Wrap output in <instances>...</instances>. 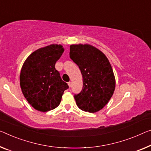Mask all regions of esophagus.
<instances>
[{
	"label": "esophagus",
	"mask_w": 151,
	"mask_h": 151,
	"mask_svg": "<svg viewBox=\"0 0 151 151\" xmlns=\"http://www.w3.org/2000/svg\"><path fill=\"white\" fill-rule=\"evenodd\" d=\"M71 85H72V84H71V82H68V86H69V87H71Z\"/></svg>",
	"instance_id": "1"
}]
</instances>
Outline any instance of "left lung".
Returning a JSON list of instances; mask_svg holds the SVG:
<instances>
[{"label": "left lung", "instance_id": "obj_1", "mask_svg": "<svg viewBox=\"0 0 151 151\" xmlns=\"http://www.w3.org/2000/svg\"><path fill=\"white\" fill-rule=\"evenodd\" d=\"M69 57L83 78L82 91L74 95L76 104L86 112H97L108 103L115 88L110 63L103 52L89 45H71Z\"/></svg>", "mask_w": 151, "mask_h": 151}]
</instances>
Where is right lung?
<instances>
[{"label":"right lung","mask_w":151,"mask_h":151,"mask_svg":"<svg viewBox=\"0 0 151 151\" xmlns=\"http://www.w3.org/2000/svg\"><path fill=\"white\" fill-rule=\"evenodd\" d=\"M64 52L61 45L39 48L25 60L20 73L23 94L35 109L46 112L57 107L68 85L55 69Z\"/></svg>","instance_id":"1"}]
</instances>
